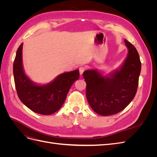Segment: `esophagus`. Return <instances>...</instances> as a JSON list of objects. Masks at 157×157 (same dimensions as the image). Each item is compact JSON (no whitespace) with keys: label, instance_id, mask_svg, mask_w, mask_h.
<instances>
[{"label":"esophagus","instance_id":"esophagus-1","mask_svg":"<svg viewBox=\"0 0 157 157\" xmlns=\"http://www.w3.org/2000/svg\"><path fill=\"white\" fill-rule=\"evenodd\" d=\"M85 69H86V68H85L84 67H80L79 68V73H80V75H82V73H84V71H85Z\"/></svg>","mask_w":157,"mask_h":157}]
</instances>
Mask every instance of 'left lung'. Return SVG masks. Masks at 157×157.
<instances>
[{
    "instance_id": "1",
    "label": "left lung",
    "mask_w": 157,
    "mask_h": 157,
    "mask_svg": "<svg viewBox=\"0 0 157 157\" xmlns=\"http://www.w3.org/2000/svg\"><path fill=\"white\" fill-rule=\"evenodd\" d=\"M128 50L121 67L107 76L96 69L85 71L86 94L94 111L102 116L115 115L124 109L134 98L138 86L141 63L134 46L124 40Z\"/></svg>"
}]
</instances>
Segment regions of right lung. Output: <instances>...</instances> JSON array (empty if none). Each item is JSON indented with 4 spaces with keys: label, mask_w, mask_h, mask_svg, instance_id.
<instances>
[{
    "label": "right lung",
    "mask_w": 157,
    "mask_h": 157,
    "mask_svg": "<svg viewBox=\"0 0 157 157\" xmlns=\"http://www.w3.org/2000/svg\"><path fill=\"white\" fill-rule=\"evenodd\" d=\"M23 43L16 52L13 65L14 82L21 101L31 111L44 115L53 114L63 105L73 82L79 78L78 69L63 73L53 81L39 85L25 75L22 63Z\"/></svg>",
    "instance_id": "1"
}]
</instances>
